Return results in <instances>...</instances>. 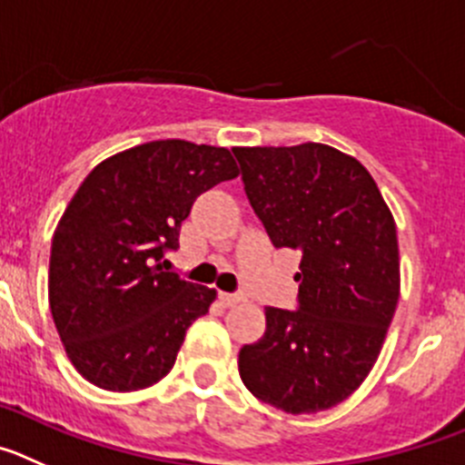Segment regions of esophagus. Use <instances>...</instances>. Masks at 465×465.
<instances>
[{
    "mask_svg": "<svg viewBox=\"0 0 465 465\" xmlns=\"http://www.w3.org/2000/svg\"><path fill=\"white\" fill-rule=\"evenodd\" d=\"M220 301H223L224 308H232V305L241 303L242 294H229V292H220Z\"/></svg>",
    "mask_w": 465,
    "mask_h": 465,
    "instance_id": "obj_1",
    "label": "esophagus"
}]
</instances>
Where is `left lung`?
Here are the masks:
<instances>
[{"mask_svg": "<svg viewBox=\"0 0 465 465\" xmlns=\"http://www.w3.org/2000/svg\"><path fill=\"white\" fill-rule=\"evenodd\" d=\"M233 154L275 248L301 252L296 311L266 308V333L241 347L238 373L282 412L333 408L371 373L399 303L394 217L371 173L336 148Z\"/></svg>", "mask_w": 465, "mask_h": 465, "instance_id": "8db88e82", "label": "left lung"}]
</instances>
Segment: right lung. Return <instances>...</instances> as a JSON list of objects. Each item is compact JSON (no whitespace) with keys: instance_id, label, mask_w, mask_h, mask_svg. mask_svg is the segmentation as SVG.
Returning <instances> with one entry per match:
<instances>
[{"instance_id":"right-lung-1","label":"right lung","mask_w":465,"mask_h":465,"mask_svg":"<svg viewBox=\"0 0 465 465\" xmlns=\"http://www.w3.org/2000/svg\"><path fill=\"white\" fill-rule=\"evenodd\" d=\"M227 148L150 141L90 171L50 248L48 299L78 373L108 391L160 382L215 290L164 271L196 196L232 181Z\"/></svg>"}]
</instances>
